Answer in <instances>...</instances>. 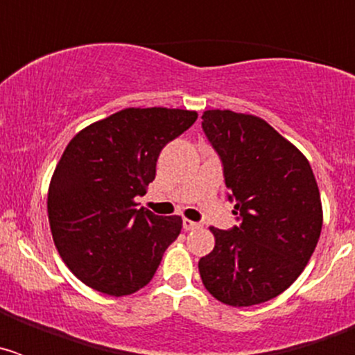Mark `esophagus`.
<instances>
[{
    "label": "esophagus",
    "instance_id": "34e87169",
    "mask_svg": "<svg viewBox=\"0 0 355 355\" xmlns=\"http://www.w3.org/2000/svg\"><path fill=\"white\" fill-rule=\"evenodd\" d=\"M183 227H184V231H193V229H199L200 224H199V222L190 220V218H184V220H183Z\"/></svg>",
    "mask_w": 355,
    "mask_h": 355
}]
</instances>
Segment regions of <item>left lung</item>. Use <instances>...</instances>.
Segmentation results:
<instances>
[{
    "label": "left lung",
    "mask_w": 355,
    "mask_h": 355,
    "mask_svg": "<svg viewBox=\"0 0 355 355\" xmlns=\"http://www.w3.org/2000/svg\"><path fill=\"white\" fill-rule=\"evenodd\" d=\"M202 130L220 156L240 225L209 227L215 247L199 274L216 300L261 304L302 274L322 231V200L306 156L256 115L208 110Z\"/></svg>",
    "instance_id": "1"
}]
</instances>
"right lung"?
Wrapping results in <instances>:
<instances>
[{
  "instance_id": "add662e5",
  "label": "right lung",
  "mask_w": 355,
  "mask_h": 355,
  "mask_svg": "<svg viewBox=\"0 0 355 355\" xmlns=\"http://www.w3.org/2000/svg\"><path fill=\"white\" fill-rule=\"evenodd\" d=\"M197 112L126 108L81 130L49 183L53 241L69 270L101 293L122 297L149 283L180 236L181 216L137 208L162 149L192 126Z\"/></svg>"
}]
</instances>
